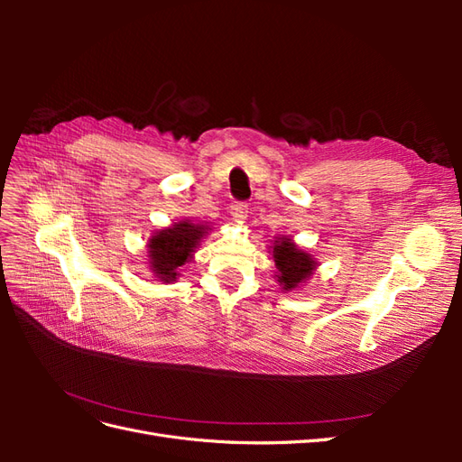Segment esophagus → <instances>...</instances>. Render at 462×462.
Instances as JSON below:
<instances>
[{"instance_id":"obj_1","label":"esophagus","mask_w":462,"mask_h":462,"mask_svg":"<svg viewBox=\"0 0 462 462\" xmlns=\"http://www.w3.org/2000/svg\"><path fill=\"white\" fill-rule=\"evenodd\" d=\"M246 214H248V204H246V202L235 200V202L231 204V216H233V219L243 221V219L246 217Z\"/></svg>"}]
</instances>
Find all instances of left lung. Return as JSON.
Segmentation results:
<instances>
[{
    "label": "left lung",
    "mask_w": 462,
    "mask_h": 462,
    "mask_svg": "<svg viewBox=\"0 0 462 462\" xmlns=\"http://www.w3.org/2000/svg\"><path fill=\"white\" fill-rule=\"evenodd\" d=\"M273 260L279 272L277 282L279 285H283L285 291H292L297 285H300L306 277H310L312 270L316 268L314 260L297 245H292L287 236H283L279 243L275 241Z\"/></svg>",
    "instance_id": "1"
}]
</instances>
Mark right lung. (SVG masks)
I'll list each match as a JSON object with an SVG mask.
<instances>
[{"label": "right lung", "instance_id": "right-lung-1", "mask_svg": "<svg viewBox=\"0 0 462 462\" xmlns=\"http://www.w3.org/2000/svg\"><path fill=\"white\" fill-rule=\"evenodd\" d=\"M204 233V226H197V223L190 221H179L173 227L162 229L156 236H152L148 245L152 272L165 283L173 282L177 277V268L190 258L194 246L199 245Z\"/></svg>", "mask_w": 462, "mask_h": 462}]
</instances>
